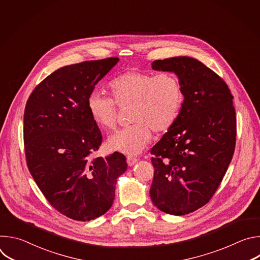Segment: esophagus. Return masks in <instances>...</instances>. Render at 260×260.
<instances>
[{"mask_svg": "<svg viewBox=\"0 0 260 260\" xmlns=\"http://www.w3.org/2000/svg\"><path fill=\"white\" fill-rule=\"evenodd\" d=\"M138 160H139V159H138L137 157H134V156H127V157H126V161H127V165H128L129 167L134 166Z\"/></svg>", "mask_w": 260, "mask_h": 260, "instance_id": "1", "label": "esophagus"}]
</instances>
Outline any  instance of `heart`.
I'll list each match as a JSON object with an SVG mask.
<instances>
[{
  "mask_svg": "<svg viewBox=\"0 0 260 260\" xmlns=\"http://www.w3.org/2000/svg\"><path fill=\"white\" fill-rule=\"evenodd\" d=\"M111 96L92 92L87 110L92 121L105 131L117 125V106H133L132 126L118 131L108 139L110 150L138 154L149 144L152 131L165 134L181 115L184 92L179 78L172 72L158 74L131 70L110 82Z\"/></svg>",
  "mask_w": 260,
  "mask_h": 260,
  "instance_id": "b5f03b06",
  "label": "heart"
}]
</instances>
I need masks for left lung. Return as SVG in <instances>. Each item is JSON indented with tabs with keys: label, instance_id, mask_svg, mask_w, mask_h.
<instances>
[{
	"label": "left lung",
	"instance_id": "left-lung-1",
	"mask_svg": "<svg viewBox=\"0 0 260 260\" xmlns=\"http://www.w3.org/2000/svg\"><path fill=\"white\" fill-rule=\"evenodd\" d=\"M152 69L176 74L184 103L175 125L150 150V198L160 211L181 216L212 199L232 161L237 140L234 96L225 81L196 58L157 59Z\"/></svg>",
	"mask_w": 260,
	"mask_h": 260
}]
</instances>
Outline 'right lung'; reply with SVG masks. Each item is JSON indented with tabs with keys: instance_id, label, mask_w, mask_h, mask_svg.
Segmentation results:
<instances>
[{
	"instance_id": "obj_1",
	"label": "right lung",
	"mask_w": 260,
	"mask_h": 260,
	"mask_svg": "<svg viewBox=\"0 0 260 260\" xmlns=\"http://www.w3.org/2000/svg\"><path fill=\"white\" fill-rule=\"evenodd\" d=\"M118 60L108 57L62 67L35 87L25 105L28 171L49 204L73 220L104 215L113 204L117 178L127 168L119 152L91 158L103 137L89 116L87 99Z\"/></svg>"
}]
</instances>
